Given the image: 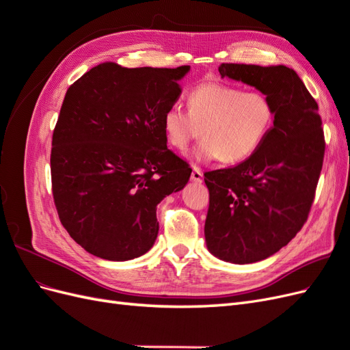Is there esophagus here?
Wrapping results in <instances>:
<instances>
[{
    "label": "esophagus",
    "instance_id": "1",
    "mask_svg": "<svg viewBox=\"0 0 350 350\" xmlns=\"http://www.w3.org/2000/svg\"><path fill=\"white\" fill-rule=\"evenodd\" d=\"M191 181L193 183H197V184H201L203 183V174H201V171L198 167H194L193 172H191Z\"/></svg>",
    "mask_w": 350,
    "mask_h": 350
}]
</instances>
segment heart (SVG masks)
<instances>
[{
	"mask_svg": "<svg viewBox=\"0 0 350 350\" xmlns=\"http://www.w3.org/2000/svg\"><path fill=\"white\" fill-rule=\"evenodd\" d=\"M273 121V103L264 93L207 81L189 92L188 111L174 105L163 113L162 125L167 143L178 150L204 135L191 154L196 161L238 163L258 149Z\"/></svg>",
	"mask_w": 350,
	"mask_h": 350,
	"instance_id": "heart-1",
	"label": "heart"
}]
</instances>
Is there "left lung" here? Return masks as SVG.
<instances>
[{
	"mask_svg": "<svg viewBox=\"0 0 350 350\" xmlns=\"http://www.w3.org/2000/svg\"><path fill=\"white\" fill-rule=\"evenodd\" d=\"M219 72L264 93L274 108L271 130L247 161L204 174L207 250L226 262L250 264L288 245L308 217L324 159L321 118L289 67L221 64Z\"/></svg>",
	"mask_w": 350,
	"mask_h": 350,
	"instance_id": "left-lung-1",
	"label": "left lung"
}]
</instances>
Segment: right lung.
<instances>
[{
  "instance_id": "right-lung-1",
  "label": "right lung",
  "mask_w": 350,
  "mask_h": 350,
  "mask_svg": "<svg viewBox=\"0 0 350 350\" xmlns=\"http://www.w3.org/2000/svg\"><path fill=\"white\" fill-rule=\"evenodd\" d=\"M188 71L103 62L68 88L52 135V194L62 226L93 256L146 254L157 204L187 185L191 167L167 149L162 120Z\"/></svg>"
}]
</instances>
